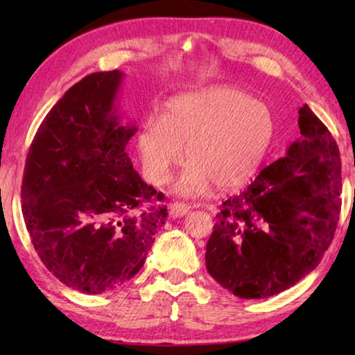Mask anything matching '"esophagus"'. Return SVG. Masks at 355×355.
<instances>
[{
	"label": "esophagus",
	"instance_id": "1",
	"mask_svg": "<svg viewBox=\"0 0 355 355\" xmlns=\"http://www.w3.org/2000/svg\"><path fill=\"white\" fill-rule=\"evenodd\" d=\"M189 209H191V207L186 205V203H182V202H173L169 205V213L172 218H182V216L189 213Z\"/></svg>",
	"mask_w": 355,
	"mask_h": 355
}]
</instances>
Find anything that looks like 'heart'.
<instances>
[{"instance_id":"b5f03b06","label":"heart","mask_w":355,"mask_h":355,"mask_svg":"<svg viewBox=\"0 0 355 355\" xmlns=\"http://www.w3.org/2000/svg\"><path fill=\"white\" fill-rule=\"evenodd\" d=\"M275 120L266 105L228 86L207 87L171 101L164 119L147 122L137 137L144 172L163 184L173 167H189L177 183L184 196L207 192L211 184L233 191L248 184L266 159Z\"/></svg>"}]
</instances>
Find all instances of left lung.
Listing matches in <instances>:
<instances>
[{
  "label": "left lung",
  "instance_id": "left-lung-1",
  "mask_svg": "<svg viewBox=\"0 0 355 355\" xmlns=\"http://www.w3.org/2000/svg\"><path fill=\"white\" fill-rule=\"evenodd\" d=\"M300 137L241 194L222 203L207 243V269L241 299L296 285L332 243L341 207L340 150L307 105Z\"/></svg>",
  "mask_w": 355,
  "mask_h": 355
}]
</instances>
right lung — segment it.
<instances>
[{"mask_svg": "<svg viewBox=\"0 0 355 355\" xmlns=\"http://www.w3.org/2000/svg\"><path fill=\"white\" fill-rule=\"evenodd\" d=\"M119 70L97 71L51 107L29 148L21 211L48 271L89 294L128 282L146 263L167 218L163 192L133 169L114 101Z\"/></svg>", "mask_w": 355, "mask_h": 355, "instance_id": "add662e5", "label": "right lung"}]
</instances>
